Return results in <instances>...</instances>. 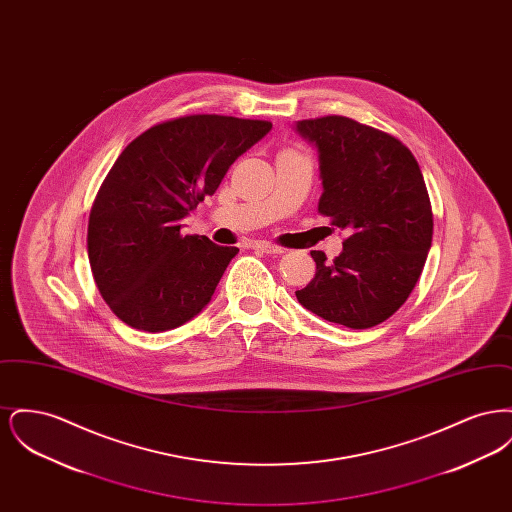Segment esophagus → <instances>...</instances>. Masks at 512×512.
Listing matches in <instances>:
<instances>
[{
	"label": "esophagus",
	"instance_id": "1",
	"mask_svg": "<svg viewBox=\"0 0 512 512\" xmlns=\"http://www.w3.org/2000/svg\"><path fill=\"white\" fill-rule=\"evenodd\" d=\"M253 249L263 251V253H270V255H282V253H284V247H278V245L274 244H265V242H259V244L253 245Z\"/></svg>",
	"mask_w": 512,
	"mask_h": 512
}]
</instances>
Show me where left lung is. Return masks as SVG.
Segmentation results:
<instances>
[{
    "instance_id": "left-lung-1",
    "label": "left lung",
    "mask_w": 512,
    "mask_h": 512,
    "mask_svg": "<svg viewBox=\"0 0 512 512\" xmlns=\"http://www.w3.org/2000/svg\"><path fill=\"white\" fill-rule=\"evenodd\" d=\"M295 130L317 147L318 213L349 232L332 263L311 251L317 272L297 301L328 322L372 328L407 301L432 245L422 172L397 138L347 117L297 121Z\"/></svg>"
}]
</instances>
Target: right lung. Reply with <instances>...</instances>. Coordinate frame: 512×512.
Instances as JSON below:
<instances>
[{
    "label": "right lung",
    "instance_id": "right-lung-1",
    "mask_svg": "<svg viewBox=\"0 0 512 512\" xmlns=\"http://www.w3.org/2000/svg\"><path fill=\"white\" fill-rule=\"evenodd\" d=\"M268 121L188 115L124 147L88 220V259L101 297L128 326L165 332L211 301L238 247L182 234L230 165L270 132Z\"/></svg>",
    "mask_w": 512,
    "mask_h": 512
}]
</instances>
